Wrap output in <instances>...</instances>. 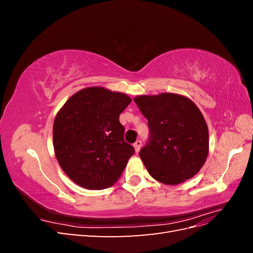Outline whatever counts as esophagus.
I'll list each match as a JSON object with an SVG mask.
<instances>
[{
	"mask_svg": "<svg viewBox=\"0 0 253 253\" xmlns=\"http://www.w3.org/2000/svg\"><path fill=\"white\" fill-rule=\"evenodd\" d=\"M133 147H134V149H135V152L138 153L139 150H140V148H141V141H140V140H137V141L133 144Z\"/></svg>",
	"mask_w": 253,
	"mask_h": 253,
	"instance_id": "esophagus-1",
	"label": "esophagus"
}]
</instances>
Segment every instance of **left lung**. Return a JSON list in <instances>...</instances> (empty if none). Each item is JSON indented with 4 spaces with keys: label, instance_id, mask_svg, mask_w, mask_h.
I'll return each instance as SVG.
<instances>
[{
    "label": "left lung",
    "instance_id": "left-lung-1",
    "mask_svg": "<svg viewBox=\"0 0 253 253\" xmlns=\"http://www.w3.org/2000/svg\"><path fill=\"white\" fill-rule=\"evenodd\" d=\"M134 101L150 128V140L139 152L149 174L172 186L192 178L209 153L208 126L200 109L172 93L141 95Z\"/></svg>",
    "mask_w": 253,
    "mask_h": 253
}]
</instances>
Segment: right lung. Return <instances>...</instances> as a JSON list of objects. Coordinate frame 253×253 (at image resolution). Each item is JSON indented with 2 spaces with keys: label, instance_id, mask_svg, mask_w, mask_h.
<instances>
[{
  "label": "right lung",
  "instance_id": "obj_1",
  "mask_svg": "<svg viewBox=\"0 0 253 253\" xmlns=\"http://www.w3.org/2000/svg\"><path fill=\"white\" fill-rule=\"evenodd\" d=\"M131 101L124 93L90 86L68 98L56 115L55 155L78 186L101 190L119 179L135 152L125 141V127L119 122V115Z\"/></svg>",
  "mask_w": 253,
  "mask_h": 253
}]
</instances>
